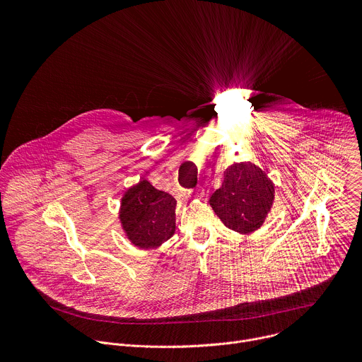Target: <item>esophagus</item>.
Wrapping results in <instances>:
<instances>
[{
    "instance_id": "1",
    "label": "esophagus",
    "mask_w": 362,
    "mask_h": 362,
    "mask_svg": "<svg viewBox=\"0 0 362 362\" xmlns=\"http://www.w3.org/2000/svg\"><path fill=\"white\" fill-rule=\"evenodd\" d=\"M187 194L196 197V199H202L204 196V190L202 187H196V189H189Z\"/></svg>"
}]
</instances>
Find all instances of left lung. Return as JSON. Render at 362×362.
<instances>
[{
	"instance_id": "obj_1",
	"label": "left lung",
	"mask_w": 362,
	"mask_h": 362,
	"mask_svg": "<svg viewBox=\"0 0 362 362\" xmlns=\"http://www.w3.org/2000/svg\"><path fill=\"white\" fill-rule=\"evenodd\" d=\"M274 193V183L267 173L250 162H243L225 170L223 183L209 203L226 228L246 235L265 222Z\"/></svg>"
}]
</instances>
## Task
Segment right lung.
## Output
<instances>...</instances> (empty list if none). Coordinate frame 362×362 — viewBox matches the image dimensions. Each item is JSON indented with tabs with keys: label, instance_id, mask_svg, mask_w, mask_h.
I'll use <instances>...</instances> for the list:
<instances>
[{
	"label": "right lung",
	"instance_id": "obj_1",
	"mask_svg": "<svg viewBox=\"0 0 362 362\" xmlns=\"http://www.w3.org/2000/svg\"><path fill=\"white\" fill-rule=\"evenodd\" d=\"M175 197L140 180L122 199L120 221L133 245L141 249L156 247L175 233Z\"/></svg>",
	"mask_w": 362,
	"mask_h": 362
}]
</instances>
